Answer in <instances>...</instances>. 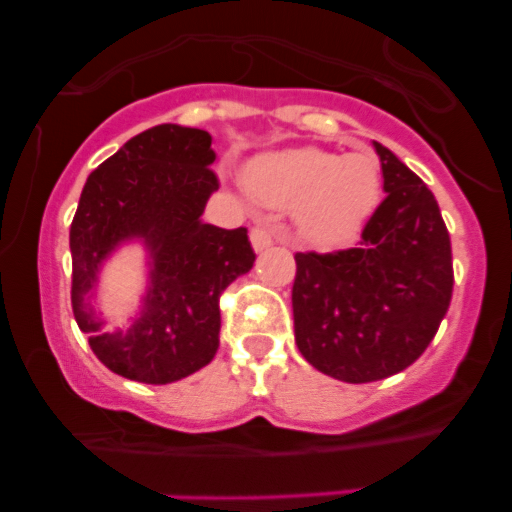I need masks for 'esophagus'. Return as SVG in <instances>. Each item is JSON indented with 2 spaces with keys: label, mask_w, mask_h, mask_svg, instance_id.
Here are the masks:
<instances>
[{
  "label": "esophagus",
  "mask_w": 512,
  "mask_h": 512,
  "mask_svg": "<svg viewBox=\"0 0 512 512\" xmlns=\"http://www.w3.org/2000/svg\"><path fill=\"white\" fill-rule=\"evenodd\" d=\"M250 242H252V247H255V252H262V250H267V247L275 245L277 235L267 225H257L250 230Z\"/></svg>",
  "instance_id": "34e87169"
}]
</instances>
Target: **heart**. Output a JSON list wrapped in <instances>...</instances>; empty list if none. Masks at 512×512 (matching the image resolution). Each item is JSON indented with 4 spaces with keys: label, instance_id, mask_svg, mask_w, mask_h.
I'll use <instances>...</instances> for the list:
<instances>
[{
    "label": "heart",
    "instance_id": "heart-1",
    "mask_svg": "<svg viewBox=\"0 0 512 512\" xmlns=\"http://www.w3.org/2000/svg\"><path fill=\"white\" fill-rule=\"evenodd\" d=\"M242 178L257 203L292 208L299 235L319 247L352 240L381 198V170L369 153L285 148L252 158Z\"/></svg>",
    "mask_w": 512,
    "mask_h": 512
}]
</instances>
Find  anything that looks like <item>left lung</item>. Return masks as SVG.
<instances>
[{"mask_svg": "<svg viewBox=\"0 0 512 512\" xmlns=\"http://www.w3.org/2000/svg\"><path fill=\"white\" fill-rule=\"evenodd\" d=\"M374 148L386 198L359 245L294 255V342L314 369L347 384L414 364L453 294L451 237L436 198L389 148Z\"/></svg>", "mask_w": 512, "mask_h": 512, "instance_id": "1", "label": "left lung"}]
</instances>
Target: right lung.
<instances>
[{"instance_id":"obj_1","label":"right lung","mask_w":512,"mask_h":512,"mask_svg":"<svg viewBox=\"0 0 512 512\" xmlns=\"http://www.w3.org/2000/svg\"><path fill=\"white\" fill-rule=\"evenodd\" d=\"M213 138L160 123L123 143L89 175L71 223V307L103 366L141 384H170L213 361L220 294L252 270L245 227L203 223L220 188ZM126 241L149 252V289L128 328L106 330L95 307L97 272Z\"/></svg>"}]
</instances>
